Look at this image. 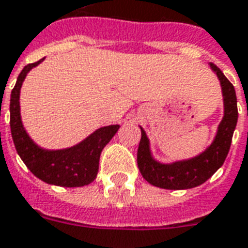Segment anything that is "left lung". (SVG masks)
I'll list each match as a JSON object with an SVG mask.
<instances>
[{
    "label": "left lung",
    "mask_w": 248,
    "mask_h": 248,
    "mask_svg": "<svg viewBox=\"0 0 248 248\" xmlns=\"http://www.w3.org/2000/svg\"><path fill=\"white\" fill-rule=\"evenodd\" d=\"M210 66L217 73L220 81L224 103L223 119L219 124L215 140L206 151L195 158L165 165L156 162L151 156L149 140L146 137L145 130L140 127L142 137L137 154V162L142 177L153 186L167 190H186L199 186L206 182L208 178L213 177L214 172L223 165L229 154L232 134L238 122L236 94L232 83L224 77L218 66L214 63H210Z\"/></svg>",
    "instance_id": "1"
}]
</instances>
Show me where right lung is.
Wrapping results in <instances>:
<instances>
[{"instance_id":"right-lung-1","label":"right lung","mask_w":248,"mask_h":248,"mask_svg":"<svg viewBox=\"0 0 248 248\" xmlns=\"http://www.w3.org/2000/svg\"><path fill=\"white\" fill-rule=\"evenodd\" d=\"M42 61L44 58L25 66L12 90L10 130L16 150L26 167L41 181L62 187L86 186L97 178L101 153L118 131L119 124L105 126L95 130L78 145L63 150H45L35 145L21 121L19 90L26 74Z\"/></svg>"}]
</instances>
